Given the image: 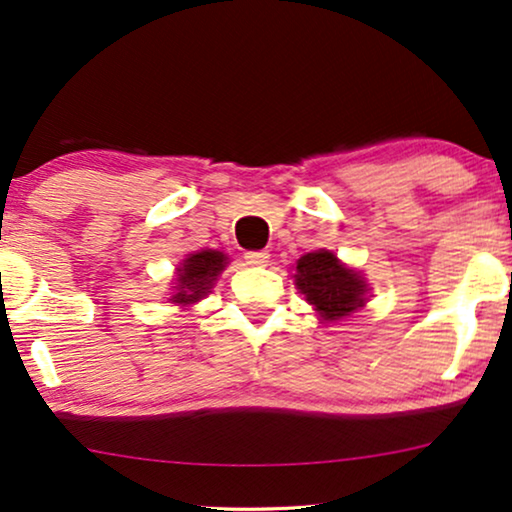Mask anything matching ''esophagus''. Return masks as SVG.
Wrapping results in <instances>:
<instances>
[{
    "instance_id": "1",
    "label": "esophagus",
    "mask_w": 512,
    "mask_h": 512,
    "mask_svg": "<svg viewBox=\"0 0 512 512\" xmlns=\"http://www.w3.org/2000/svg\"><path fill=\"white\" fill-rule=\"evenodd\" d=\"M268 258V251H246L244 254V261L249 263V266H268Z\"/></svg>"
}]
</instances>
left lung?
<instances>
[{"mask_svg":"<svg viewBox=\"0 0 512 512\" xmlns=\"http://www.w3.org/2000/svg\"><path fill=\"white\" fill-rule=\"evenodd\" d=\"M294 282L323 320H342L365 306V280L327 249L301 256Z\"/></svg>","mask_w":512,"mask_h":512,"instance_id":"1","label":"left lung"}]
</instances>
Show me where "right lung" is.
Wrapping results in <instances>:
<instances>
[{
  "label": "right lung",
  "mask_w": 512,
  "mask_h": 512,
  "mask_svg": "<svg viewBox=\"0 0 512 512\" xmlns=\"http://www.w3.org/2000/svg\"><path fill=\"white\" fill-rule=\"evenodd\" d=\"M227 256L223 251H197V254H189L182 266L178 268V292L173 294V304L189 306L194 301L204 299L208 289H211L213 280L220 275V270L225 268Z\"/></svg>",
  "instance_id": "1"
}]
</instances>
